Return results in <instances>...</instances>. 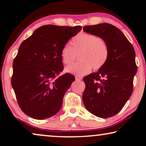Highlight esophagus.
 Wrapping results in <instances>:
<instances>
[{"instance_id": "1", "label": "esophagus", "mask_w": 146, "mask_h": 146, "mask_svg": "<svg viewBox=\"0 0 146 146\" xmlns=\"http://www.w3.org/2000/svg\"><path fill=\"white\" fill-rule=\"evenodd\" d=\"M75 78H76V80H81L82 79V77H81V76H78V75H76V76H75Z\"/></svg>"}]
</instances>
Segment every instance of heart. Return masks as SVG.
I'll use <instances>...</instances> for the list:
<instances>
[{
  "label": "heart",
  "instance_id": "obj_1",
  "mask_svg": "<svg viewBox=\"0 0 146 146\" xmlns=\"http://www.w3.org/2000/svg\"><path fill=\"white\" fill-rule=\"evenodd\" d=\"M79 53V62L68 66L66 72L76 75H84L93 68L98 70L107 62L109 48L107 43L95 35L82 32L72 38V46L65 44L60 50L62 62L68 65L75 59Z\"/></svg>",
  "mask_w": 146,
  "mask_h": 146
}]
</instances>
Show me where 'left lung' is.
Instances as JSON below:
<instances>
[{
  "label": "left lung",
  "instance_id": "obj_1",
  "mask_svg": "<svg viewBox=\"0 0 146 146\" xmlns=\"http://www.w3.org/2000/svg\"><path fill=\"white\" fill-rule=\"evenodd\" d=\"M84 31L98 36L107 43V62L97 72L84 77L82 100L86 108L100 118L117 115L131 95L137 71L132 44L117 27L102 23L86 26Z\"/></svg>",
  "mask_w": 146,
  "mask_h": 146
}]
</instances>
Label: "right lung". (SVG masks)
Wrapping results in <instances>:
<instances>
[{"instance_id":"1","label":"right lung","mask_w":146,"mask_h":146,"mask_svg":"<svg viewBox=\"0 0 146 146\" xmlns=\"http://www.w3.org/2000/svg\"><path fill=\"white\" fill-rule=\"evenodd\" d=\"M82 29L45 25L24 40L13 63L11 86L22 111L38 120L53 117L60 110L63 97L75 76H62V46Z\"/></svg>"}]
</instances>
